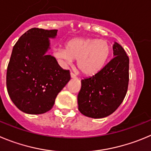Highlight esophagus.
I'll list each match as a JSON object with an SVG mask.
<instances>
[{"label": "esophagus", "mask_w": 151, "mask_h": 151, "mask_svg": "<svg viewBox=\"0 0 151 151\" xmlns=\"http://www.w3.org/2000/svg\"><path fill=\"white\" fill-rule=\"evenodd\" d=\"M70 75H71V78H76V77H77V76H76L75 74H74V73H72V72H71V74H70Z\"/></svg>", "instance_id": "obj_1"}]
</instances>
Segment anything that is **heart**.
<instances>
[{"label":"heart","instance_id":"1","mask_svg":"<svg viewBox=\"0 0 151 151\" xmlns=\"http://www.w3.org/2000/svg\"><path fill=\"white\" fill-rule=\"evenodd\" d=\"M107 41L95 39H77L68 42L65 47L56 49L53 54L63 65H77L82 74L95 75L104 67L110 54Z\"/></svg>","mask_w":151,"mask_h":151}]
</instances>
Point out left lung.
Instances as JSON below:
<instances>
[{
  "label": "left lung",
  "mask_w": 151,
  "mask_h": 151,
  "mask_svg": "<svg viewBox=\"0 0 151 151\" xmlns=\"http://www.w3.org/2000/svg\"><path fill=\"white\" fill-rule=\"evenodd\" d=\"M113 58L95 75L81 80L77 96L78 109L83 115L102 118L113 113L126 96L129 83V57L115 42Z\"/></svg>",
  "instance_id": "left-lung-1"
}]
</instances>
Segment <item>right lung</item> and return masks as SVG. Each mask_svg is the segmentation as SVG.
<instances>
[{"mask_svg": "<svg viewBox=\"0 0 151 151\" xmlns=\"http://www.w3.org/2000/svg\"><path fill=\"white\" fill-rule=\"evenodd\" d=\"M57 29L32 28L24 33L12 49L6 72L9 98L27 114L39 115L52 109L60 91L71 79L51 55L50 39Z\"/></svg>", "mask_w": 151, "mask_h": 151, "instance_id": "obj_1", "label": "right lung"}]
</instances>
